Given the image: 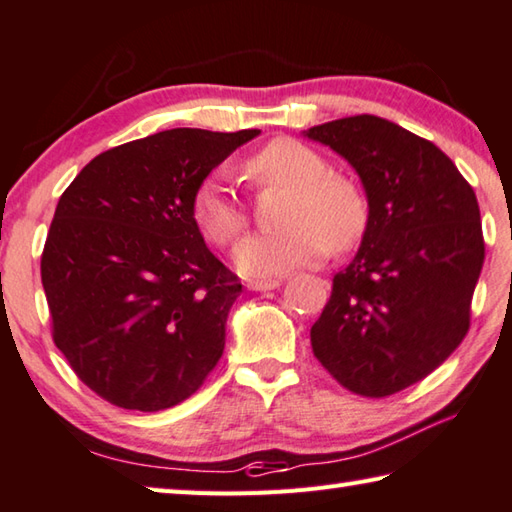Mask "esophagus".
Wrapping results in <instances>:
<instances>
[{
  "label": "esophagus",
  "mask_w": 512,
  "mask_h": 512,
  "mask_svg": "<svg viewBox=\"0 0 512 512\" xmlns=\"http://www.w3.org/2000/svg\"><path fill=\"white\" fill-rule=\"evenodd\" d=\"M280 287V280H250L248 289L250 291H271Z\"/></svg>",
  "instance_id": "34e87169"
}]
</instances>
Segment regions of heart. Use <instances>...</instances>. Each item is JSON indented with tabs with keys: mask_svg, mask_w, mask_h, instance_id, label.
Wrapping results in <instances>:
<instances>
[{
	"mask_svg": "<svg viewBox=\"0 0 512 512\" xmlns=\"http://www.w3.org/2000/svg\"><path fill=\"white\" fill-rule=\"evenodd\" d=\"M244 173L259 189H289L277 232L246 237L235 250V264L246 275H282L293 268L345 253L368 225V201L361 187L343 173H332L323 155L289 137L268 142L244 162ZM194 216L203 235L228 246L248 225L246 207L219 178H207L194 196Z\"/></svg>",
	"mask_w": 512,
	"mask_h": 512,
	"instance_id": "obj_1",
	"label": "heart"
}]
</instances>
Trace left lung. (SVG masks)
<instances>
[{
    "label": "left lung",
    "instance_id": "1",
    "mask_svg": "<svg viewBox=\"0 0 512 512\" xmlns=\"http://www.w3.org/2000/svg\"><path fill=\"white\" fill-rule=\"evenodd\" d=\"M348 160L368 225L311 327V348L343 388L404 391L436 370L470 329L485 244L474 189L436 144L375 115L305 131Z\"/></svg>",
    "mask_w": 512,
    "mask_h": 512
}]
</instances>
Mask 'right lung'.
<instances>
[{"label":"right lung","mask_w":512,"mask_h":512,"mask_svg":"<svg viewBox=\"0 0 512 512\" xmlns=\"http://www.w3.org/2000/svg\"><path fill=\"white\" fill-rule=\"evenodd\" d=\"M257 135L171 128L97 155L60 196L40 262L51 334L119 409H171L219 363L241 282L205 246L194 196Z\"/></svg>","instance_id":"add662e5"}]
</instances>
